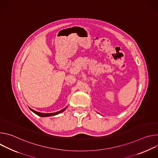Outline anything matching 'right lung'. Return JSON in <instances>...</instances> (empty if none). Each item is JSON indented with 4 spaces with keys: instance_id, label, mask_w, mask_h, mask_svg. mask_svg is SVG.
Here are the masks:
<instances>
[{
    "instance_id": "add662e5",
    "label": "right lung",
    "mask_w": 158,
    "mask_h": 158,
    "mask_svg": "<svg viewBox=\"0 0 158 158\" xmlns=\"http://www.w3.org/2000/svg\"><path fill=\"white\" fill-rule=\"evenodd\" d=\"M29 108L30 109V110H31V111H32V112H34V113H35V114H37V115L39 116H40V117H49V116H56V115H57V114L61 113V112H62L63 111H64V110L66 109L67 107H65V108H64L63 109L59 110V111H57V112H52V113H42V112H40L35 111V110H33L32 109L30 108L29 107Z\"/></svg>"
}]
</instances>
